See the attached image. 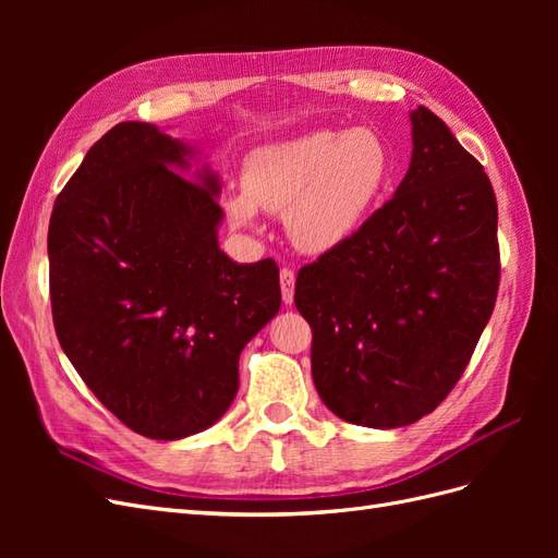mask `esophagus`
<instances>
[{"label":"esophagus","mask_w":558,"mask_h":558,"mask_svg":"<svg viewBox=\"0 0 558 558\" xmlns=\"http://www.w3.org/2000/svg\"><path fill=\"white\" fill-rule=\"evenodd\" d=\"M279 281H281V298L286 305H291L293 295H295V272L291 267H283L279 272Z\"/></svg>","instance_id":"esophagus-1"}]
</instances>
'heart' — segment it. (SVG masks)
<instances>
[{
    "label": "heart",
    "instance_id": "1",
    "mask_svg": "<svg viewBox=\"0 0 558 558\" xmlns=\"http://www.w3.org/2000/svg\"><path fill=\"white\" fill-rule=\"evenodd\" d=\"M391 177V150L375 130H318L253 150L244 162V193L230 195L226 207L238 226L256 221V207L289 213L293 244L326 253L361 228Z\"/></svg>",
    "mask_w": 558,
    "mask_h": 558
}]
</instances>
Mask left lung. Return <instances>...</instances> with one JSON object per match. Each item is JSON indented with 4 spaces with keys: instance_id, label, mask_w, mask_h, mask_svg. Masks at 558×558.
I'll return each mask as SVG.
<instances>
[{
    "instance_id": "left-lung-1",
    "label": "left lung",
    "mask_w": 558,
    "mask_h": 558,
    "mask_svg": "<svg viewBox=\"0 0 558 558\" xmlns=\"http://www.w3.org/2000/svg\"><path fill=\"white\" fill-rule=\"evenodd\" d=\"M410 118L412 162L396 195L295 281L316 391L332 414L367 428L410 426L451 393L500 281L484 167L430 109Z\"/></svg>"
}]
</instances>
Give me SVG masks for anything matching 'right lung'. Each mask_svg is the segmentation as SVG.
Wrapping results in <instances>:
<instances>
[{
  "instance_id": "obj_1",
  "label": "right lung",
  "mask_w": 558,
  "mask_h": 558,
  "mask_svg": "<svg viewBox=\"0 0 558 558\" xmlns=\"http://www.w3.org/2000/svg\"><path fill=\"white\" fill-rule=\"evenodd\" d=\"M191 146L118 123L78 165L48 226L50 310L62 351L128 428L181 440L214 426L240 388V353L279 312L272 258L218 248L221 183Z\"/></svg>"
}]
</instances>
